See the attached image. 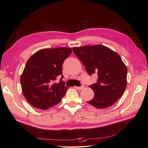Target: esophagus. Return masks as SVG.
I'll return each instance as SVG.
<instances>
[{"label":"esophagus","instance_id":"esophagus-1","mask_svg":"<svg viewBox=\"0 0 148 148\" xmlns=\"http://www.w3.org/2000/svg\"><path fill=\"white\" fill-rule=\"evenodd\" d=\"M84 88V86H80V87H78V86H75V88L76 89H77V90H78V91H81L82 89H83V88Z\"/></svg>","mask_w":148,"mask_h":148}]
</instances>
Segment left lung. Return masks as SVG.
<instances>
[{
	"mask_svg": "<svg viewBox=\"0 0 148 148\" xmlns=\"http://www.w3.org/2000/svg\"><path fill=\"white\" fill-rule=\"evenodd\" d=\"M89 75L97 73V83L89 86L95 96L88 103L105 109L123 95L127 86V68L117 53L101 44L73 47Z\"/></svg>",
	"mask_w": 148,
	"mask_h": 148,
	"instance_id": "8db88e82",
	"label": "left lung"
}]
</instances>
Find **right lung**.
I'll return each instance as SVG.
<instances>
[{
    "label": "right lung",
    "instance_id": "right-lung-1",
    "mask_svg": "<svg viewBox=\"0 0 148 148\" xmlns=\"http://www.w3.org/2000/svg\"><path fill=\"white\" fill-rule=\"evenodd\" d=\"M72 52L71 48L43 49L29 57L20 78L23 95L29 104L46 110L59 103L69 87L62 81V66ZM61 76L59 83L56 77Z\"/></svg>",
    "mask_w": 148,
    "mask_h": 148
}]
</instances>
